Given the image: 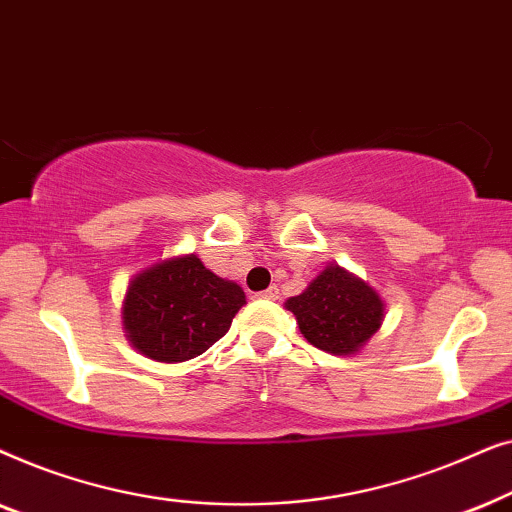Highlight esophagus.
Listing matches in <instances>:
<instances>
[{
  "instance_id": "1",
  "label": "esophagus",
  "mask_w": 512,
  "mask_h": 512,
  "mask_svg": "<svg viewBox=\"0 0 512 512\" xmlns=\"http://www.w3.org/2000/svg\"><path fill=\"white\" fill-rule=\"evenodd\" d=\"M277 286H270V289H265V291H261L258 293V298H263V300H277Z\"/></svg>"
}]
</instances>
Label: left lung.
<instances>
[{
  "mask_svg": "<svg viewBox=\"0 0 512 512\" xmlns=\"http://www.w3.org/2000/svg\"><path fill=\"white\" fill-rule=\"evenodd\" d=\"M286 307L310 345L338 356L359 352L377 333L384 312L380 296L338 265H328L300 296L286 300Z\"/></svg>",
  "mask_w": 512,
  "mask_h": 512,
  "instance_id": "left-lung-1",
  "label": "left lung"
}]
</instances>
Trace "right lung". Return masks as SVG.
I'll use <instances>...</instances> for the list:
<instances>
[{
	"label": "right lung",
	"mask_w": 512,
	"mask_h": 512,
	"mask_svg": "<svg viewBox=\"0 0 512 512\" xmlns=\"http://www.w3.org/2000/svg\"><path fill=\"white\" fill-rule=\"evenodd\" d=\"M244 303L240 286L216 277L191 254L153 265L132 279L123 326L144 356L179 363L221 340Z\"/></svg>",
	"instance_id": "1"
}]
</instances>
